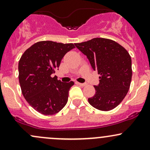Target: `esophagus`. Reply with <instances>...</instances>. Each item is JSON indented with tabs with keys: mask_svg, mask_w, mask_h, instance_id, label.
Returning a JSON list of instances; mask_svg holds the SVG:
<instances>
[{
	"mask_svg": "<svg viewBox=\"0 0 150 150\" xmlns=\"http://www.w3.org/2000/svg\"><path fill=\"white\" fill-rule=\"evenodd\" d=\"M78 84H79L81 86H85L86 85V83H78Z\"/></svg>",
	"mask_w": 150,
	"mask_h": 150,
	"instance_id": "34e87169",
	"label": "esophagus"
}]
</instances>
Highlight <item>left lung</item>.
<instances>
[{"mask_svg":"<svg viewBox=\"0 0 150 150\" xmlns=\"http://www.w3.org/2000/svg\"><path fill=\"white\" fill-rule=\"evenodd\" d=\"M75 46L86 56L93 70L100 75L99 83L94 86L96 94L88 98V103L101 111L117 107L131 83L132 70L129 53L118 43L104 38H94Z\"/></svg>","mask_w":150,"mask_h":150,"instance_id":"obj_1","label":"left lung"}]
</instances>
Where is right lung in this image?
<instances>
[{"label": "right lung", "instance_id": "obj_1", "mask_svg": "<svg viewBox=\"0 0 150 150\" xmlns=\"http://www.w3.org/2000/svg\"><path fill=\"white\" fill-rule=\"evenodd\" d=\"M73 43L39 41L28 48L18 63L22 94L35 110L53 115L65 107L74 81L62 82L53 77L65 54L74 49Z\"/></svg>", "mask_w": 150, "mask_h": 150}]
</instances>
